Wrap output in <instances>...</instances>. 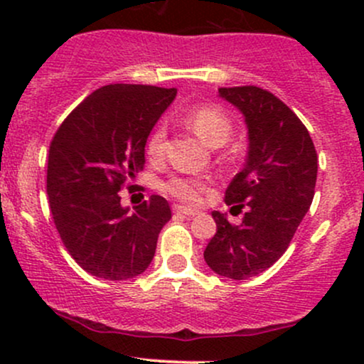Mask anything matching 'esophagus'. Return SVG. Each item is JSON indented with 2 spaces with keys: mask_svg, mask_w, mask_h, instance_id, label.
Returning <instances> with one entry per match:
<instances>
[{
  "mask_svg": "<svg viewBox=\"0 0 364 364\" xmlns=\"http://www.w3.org/2000/svg\"><path fill=\"white\" fill-rule=\"evenodd\" d=\"M173 210H174V214H181L186 217L198 215V210H195V208H190V207H183V205H174Z\"/></svg>",
  "mask_w": 364,
  "mask_h": 364,
  "instance_id": "34e87169",
  "label": "esophagus"
}]
</instances>
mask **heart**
Returning a JSON list of instances; mask_svg holds the SVG:
<instances>
[{"label": "heart", "mask_w": 364, "mask_h": 364, "mask_svg": "<svg viewBox=\"0 0 364 364\" xmlns=\"http://www.w3.org/2000/svg\"><path fill=\"white\" fill-rule=\"evenodd\" d=\"M183 121L190 127L196 135L202 136L208 145L219 147L228 141L232 133V121L229 114L220 106L214 104H203V106L191 107L183 116ZM166 135L168 128L166 123H159L147 140V154L152 159H161L166 150ZM166 193L173 195L174 198L181 200L186 203L200 202V196L205 191V181L200 178L191 176H171L168 181L162 185Z\"/></svg>", "instance_id": "1"}]
</instances>
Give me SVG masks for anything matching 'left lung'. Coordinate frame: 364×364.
I'll return each instance as SVG.
<instances>
[{"label": "left lung", "instance_id": "obj_1", "mask_svg": "<svg viewBox=\"0 0 364 364\" xmlns=\"http://www.w3.org/2000/svg\"><path fill=\"white\" fill-rule=\"evenodd\" d=\"M219 95L243 112L248 157L225 190V203L245 208L235 225L212 212L217 232L203 258L215 274L243 281L272 267L289 246L315 195V145L289 107L255 85L220 87Z\"/></svg>", "mask_w": 364, "mask_h": 364}]
</instances>
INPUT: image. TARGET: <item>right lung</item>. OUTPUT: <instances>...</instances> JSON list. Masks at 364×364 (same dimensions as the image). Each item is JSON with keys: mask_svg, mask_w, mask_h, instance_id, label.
I'll list each match as a JSON object with an SVG mask.
<instances>
[{"mask_svg": "<svg viewBox=\"0 0 364 364\" xmlns=\"http://www.w3.org/2000/svg\"><path fill=\"white\" fill-rule=\"evenodd\" d=\"M176 89L112 83L92 92L54 133L48 198L60 237L83 270L107 281L144 272L171 219L168 200L152 195L129 214L118 191L145 164L154 124Z\"/></svg>", "mask_w": 364, "mask_h": 364, "instance_id": "obj_1", "label": "right lung"}]
</instances>
